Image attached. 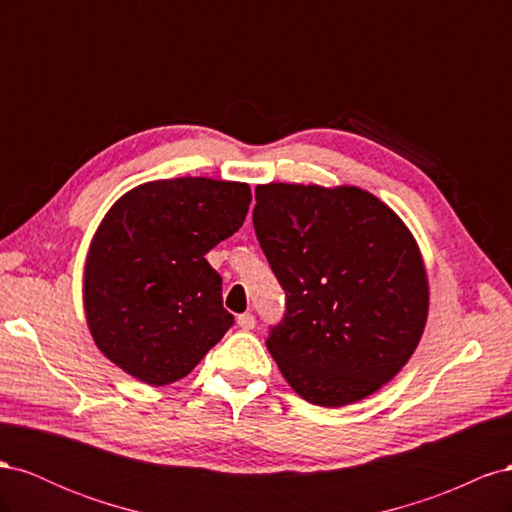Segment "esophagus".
Instances as JSON below:
<instances>
[{"mask_svg":"<svg viewBox=\"0 0 512 512\" xmlns=\"http://www.w3.org/2000/svg\"><path fill=\"white\" fill-rule=\"evenodd\" d=\"M237 324L243 331H252L256 327V318H254V314H241V316H237Z\"/></svg>","mask_w":512,"mask_h":512,"instance_id":"1","label":"esophagus"}]
</instances>
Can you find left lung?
I'll return each instance as SVG.
<instances>
[{"mask_svg": "<svg viewBox=\"0 0 512 512\" xmlns=\"http://www.w3.org/2000/svg\"><path fill=\"white\" fill-rule=\"evenodd\" d=\"M252 220L286 292L267 348L292 389L339 408L393 380L429 309L423 256L399 215L354 185L267 183Z\"/></svg>", "mask_w": 512, "mask_h": 512, "instance_id": "1", "label": "left lung"}]
</instances>
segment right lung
<instances>
[{
	"label": "right lung",
	"instance_id": "1",
	"mask_svg": "<svg viewBox=\"0 0 512 512\" xmlns=\"http://www.w3.org/2000/svg\"><path fill=\"white\" fill-rule=\"evenodd\" d=\"M250 185L207 177L138 185L108 209L83 277L91 337L151 386L185 378L232 327L205 254L243 226Z\"/></svg>",
	"mask_w": 512,
	"mask_h": 512
}]
</instances>
